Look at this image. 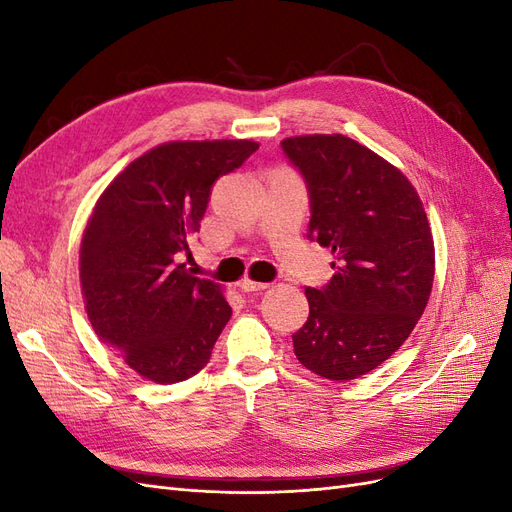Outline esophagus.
<instances>
[{
  "label": "esophagus",
  "instance_id": "34e87169",
  "mask_svg": "<svg viewBox=\"0 0 512 512\" xmlns=\"http://www.w3.org/2000/svg\"><path fill=\"white\" fill-rule=\"evenodd\" d=\"M243 292H254V290H267L269 284L267 282H254L250 277H243V280L237 284Z\"/></svg>",
  "mask_w": 512,
  "mask_h": 512
}]
</instances>
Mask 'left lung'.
I'll list each match as a JSON object with an SVG mask.
<instances>
[{
    "mask_svg": "<svg viewBox=\"0 0 512 512\" xmlns=\"http://www.w3.org/2000/svg\"><path fill=\"white\" fill-rule=\"evenodd\" d=\"M282 147L307 181L309 237L335 256L333 280L305 288L294 354L327 380L361 378L399 350L427 307L436 250L423 200L397 166L344 134L290 136Z\"/></svg>",
    "mask_w": 512,
    "mask_h": 512,
    "instance_id": "obj_1",
    "label": "left lung"
}]
</instances>
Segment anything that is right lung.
Here are the masks:
<instances>
[{
	"label": "right lung",
	"instance_id": "add662e5",
	"mask_svg": "<svg viewBox=\"0 0 512 512\" xmlns=\"http://www.w3.org/2000/svg\"><path fill=\"white\" fill-rule=\"evenodd\" d=\"M256 141H168L106 185L79 254L87 318L130 369L156 384L198 374L232 316L224 288L183 263L211 185Z\"/></svg>",
	"mask_w": 512,
	"mask_h": 512
}]
</instances>
